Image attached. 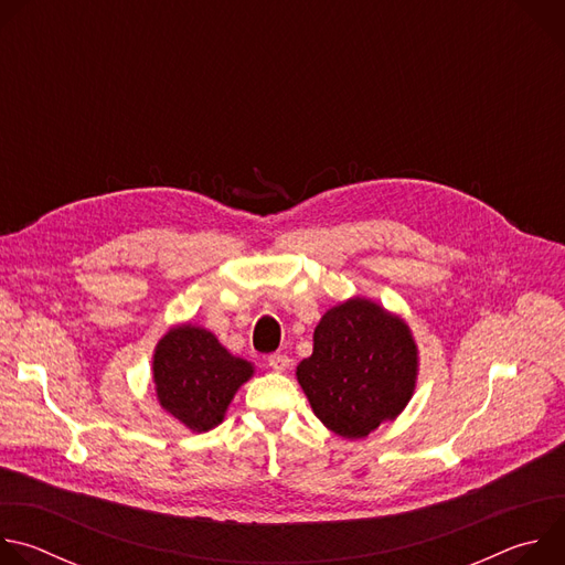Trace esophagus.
Segmentation results:
<instances>
[{"instance_id":"34e87169","label":"esophagus","mask_w":565,"mask_h":565,"mask_svg":"<svg viewBox=\"0 0 565 565\" xmlns=\"http://www.w3.org/2000/svg\"><path fill=\"white\" fill-rule=\"evenodd\" d=\"M268 364H270L273 371L281 373V371H286V369L290 366V360H288V355H284V353H273V355L268 358Z\"/></svg>"}]
</instances>
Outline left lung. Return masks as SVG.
<instances>
[{"label": "left lung", "mask_w": 565, "mask_h": 565, "mask_svg": "<svg viewBox=\"0 0 565 565\" xmlns=\"http://www.w3.org/2000/svg\"><path fill=\"white\" fill-rule=\"evenodd\" d=\"M418 347L405 319L371 299H349L319 319L297 380L315 416L342 438L395 420L414 395Z\"/></svg>", "instance_id": "obj_1"}]
</instances>
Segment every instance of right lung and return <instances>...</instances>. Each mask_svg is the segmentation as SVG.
I'll return each instance as SVG.
<instances>
[{"label": "right lung", "instance_id": "obj_1", "mask_svg": "<svg viewBox=\"0 0 565 565\" xmlns=\"http://www.w3.org/2000/svg\"><path fill=\"white\" fill-rule=\"evenodd\" d=\"M255 366L234 358L218 340L192 324L172 329L153 351V384L160 407L192 431L216 427L236 388Z\"/></svg>", "mask_w": 565, "mask_h": 565}]
</instances>
